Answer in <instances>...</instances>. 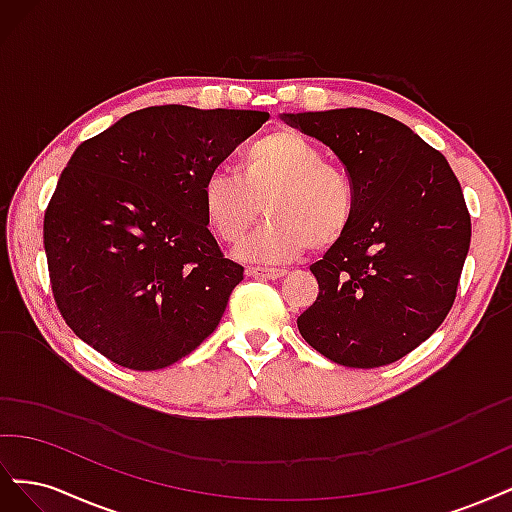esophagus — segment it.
Segmentation results:
<instances>
[{
  "label": "esophagus",
  "instance_id": "obj_1",
  "mask_svg": "<svg viewBox=\"0 0 512 512\" xmlns=\"http://www.w3.org/2000/svg\"><path fill=\"white\" fill-rule=\"evenodd\" d=\"M245 273L250 277H256V280H280V277L286 275L284 269H267V267H247Z\"/></svg>",
  "mask_w": 512,
  "mask_h": 512
}]
</instances>
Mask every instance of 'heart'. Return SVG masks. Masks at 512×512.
Returning <instances> with one entry per match:
<instances>
[{
    "instance_id": "obj_1",
    "label": "heart",
    "mask_w": 512,
    "mask_h": 512,
    "mask_svg": "<svg viewBox=\"0 0 512 512\" xmlns=\"http://www.w3.org/2000/svg\"><path fill=\"white\" fill-rule=\"evenodd\" d=\"M205 218L222 243H237L267 215L241 256L260 262L299 258L307 247L329 250L356 215V188L342 166L297 130H275L245 147L237 175L213 173L203 183Z\"/></svg>"
}]
</instances>
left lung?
<instances>
[{
    "label": "left lung",
    "instance_id": "1",
    "mask_svg": "<svg viewBox=\"0 0 512 512\" xmlns=\"http://www.w3.org/2000/svg\"><path fill=\"white\" fill-rule=\"evenodd\" d=\"M342 160L356 188L348 235L314 262L318 297L297 318L305 342L371 369L421 346L455 303L472 224L440 151L367 108L282 115Z\"/></svg>",
    "mask_w": 512,
    "mask_h": 512
}]
</instances>
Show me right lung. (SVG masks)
I'll return each instance as SVG.
<instances>
[{
	"label": "right lung",
	"instance_id": "right-lung-1",
	"mask_svg": "<svg viewBox=\"0 0 512 512\" xmlns=\"http://www.w3.org/2000/svg\"><path fill=\"white\" fill-rule=\"evenodd\" d=\"M267 119L149 106L76 147L44 213L53 297L76 337L153 371L215 331L243 267L220 252L200 194Z\"/></svg>",
	"mask_w": 512,
	"mask_h": 512
}]
</instances>
